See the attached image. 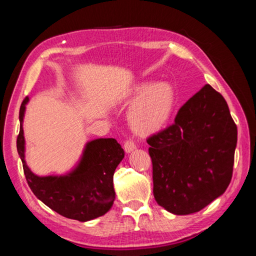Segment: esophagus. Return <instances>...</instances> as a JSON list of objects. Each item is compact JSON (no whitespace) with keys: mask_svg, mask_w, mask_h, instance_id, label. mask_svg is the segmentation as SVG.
I'll return each instance as SVG.
<instances>
[{"mask_svg":"<svg viewBox=\"0 0 256 256\" xmlns=\"http://www.w3.org/2000/svg\"><path fill=\"white\" fill-rule=\"evenodd\" d=\"M136 144H134L132 140H126L124 142V150L126 151L128 154L132 152V151L136 150Z\"/></svg>","mask_w":256,"mask_h":256,"instance_id":"1","label":"esophagus"}]
</instances>
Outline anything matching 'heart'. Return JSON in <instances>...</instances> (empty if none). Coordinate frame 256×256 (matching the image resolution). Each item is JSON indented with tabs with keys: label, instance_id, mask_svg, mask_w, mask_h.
Returning a JSON list of instances; mask_svg holds the SVG:
<instances>
[{
	"label": "heart",
	"instance_id": "heart-1",
	"mask_svg": "<svg viewBox=\"0 0 256 256\" xmlns=\"http://www.w3.org/2000/svg\"><path fill=\"white\" fill-rule=\"evenodd\" d=\"M132 97L138 99L130 110L128 122L138 136L158 133L170 122L175 106V92L168 82L138 86Z\"/></svg>",
	"mask_w": 256,
	"mask_h": 256
}]
</instances>
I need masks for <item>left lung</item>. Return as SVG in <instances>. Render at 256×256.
I'll return each instance as SVG.
<instances>
[{"label":"left lung","instance_id":"1","mask_svg":"<svg viewBox=\"0 0 256 256\" xmlns=\"http://www.w3.org/2000/svg\"><path fill=\"white\" fill-rule=\"evenodd\" d=\"M146 142L154 196L170 214L202 210L230 183L237 126L224 98L210 84L180 107L174 124Z\"/></svg>","mask_w":256,"mask_h":256}]
</instances>
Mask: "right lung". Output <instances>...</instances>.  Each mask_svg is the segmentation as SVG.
I'll use <instances>...</instances> for the list:
<instances>
[{
	"instance_id": "1",
	"label": "right lung",
	"mask_w": 256,
	"mask_h": 256,
	"mask_svg": "<svg viewBox=\"0 0 256 256\" xmlns=\"http://www.w3.org/2000/svg\"><path fill=\"white\" fill-rule=\"evenodd\" d=\"M28 102L29 98H24L20 107L16 150L30 190L42 203L66 218L84 222L105 214L115 200L112 176L124 158L122 146L115 138H96L86 144L79 162L68 174H34L24 160L22 123Z\"/></svg>"
}]
</instances>
